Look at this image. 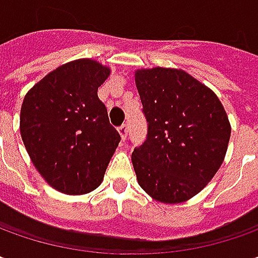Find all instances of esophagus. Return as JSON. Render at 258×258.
Instances as JSON below:
<instances>
[{"mask_svg":"<svg viewBox=\"0 0 258 258\" xmlns=\"http://www.w3.org/2000/svg\"><path fill=\"white\" fill-rule=\"evenodd\" d=\"M117 131H119V134H120V138L124 141V139H126V135H127V124L123 123L122 126H119Z\"/></svg>","mask_w":258,"mask_h":258,"instance_id":"esophagus-1","label":"esophagus"}]
</instances>
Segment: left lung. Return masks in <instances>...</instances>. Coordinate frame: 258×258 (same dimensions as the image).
Segmentation results:
<instances>
[{
	"label": "left lung",
	"instance_id": "8db88e82",
	"mask_svg": "<svg viewBox=\"0 0 258 258\" xmlns=\"http://www.w3.org/2000/svg\"><path fill=\"white\" fill-rule=\"evenodd\" d=\"M135 83L148 135L132 164L141 188L164 204L188 201L220 169L231 124L210 87L179 69H139Z\"/></svg>",
	"mask_w": 258,
	"mask_h": 258
}]
</instances>
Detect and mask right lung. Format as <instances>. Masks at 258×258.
Segmentation results:
<instances>
[{
  "label": "right lung",
  "instance_id": "add662e5",
  "mask_svg": "<svg viewBox=\"0 0 258 258\" xmlns=\"http://www.w3.org/2000/svg\"><path fill=\"white\" fill-rule=\"evenodd\" d=\"M110 69L92 58L57 67L25 94L20 132L35 169L58 192L83 195L103 181L120 135L97 89Z\"/></svg>",
  "mask_w": 258,
  "mask_h": 258
}]
</instances>
